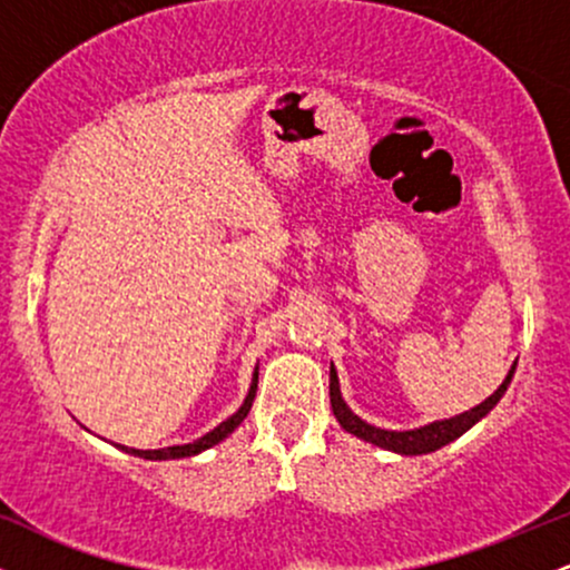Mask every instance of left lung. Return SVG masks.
I'll return each mask as SVG.
<instances>
[{
  "label": "left lung",
  "mask_w": 570,
  "mask_h": 570,
  "mask_svg": "<svg viewBox=\"0 0 570 570\" xmlns=\"http://www.w3.org/2000/svg\"><path fill=\"white\" fill-rule=\"evenodd\" d=\"M514 367H517V362L512 364V370H509L507 381H503L482 404H476V407L461 412V415H455V417H448V421H434V423H429V426L412 429V431L377 429V426H372V423L362 421L358 415H353V412L348 410V404L343 402V394H340V381H337L335 364L330 367V402H332V412H335L337 423L348 431V434L358 436V440H364V442L377 444V448H383V450H394V453H399V455H423V453H434V450H440V448H444V444L458 440V436L466 434V431L472 429L476 421H482V417H485L488 412L499 404V399L507 394L509 383H512Z\"/></svg>",
  "instance_id": "1"
}]
</instances>
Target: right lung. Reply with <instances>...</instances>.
<instances>
[{
	"label": "right lung",
	"mask_w": 570,
	"mask_h": 570,
	"mask_svg": "<svg viewBox=\"0 0 570 570\" xmlns=\"http://www.w3.org/2000/svg\"><path fill=\"white\" fill-rule=\"evenodd\" d=\"M257 375H259V372L254 370L252 389H248V394L244 399V404H240V410L235 412V415L227 417V421H222L214 431H208L206 436H200V440H195V442H189V444H174V448H160V450H136V448H126V444H117V448L126 450V453H130V455L147 458V461H171V458H189V455L203 453V450L214 448V444H219L227 434H233V431L238 429L240 423H244V417L248 415V410H252L254 396H257Z\"/></svg>",
	"instance_id": "obj_1"
}]
</instances>
